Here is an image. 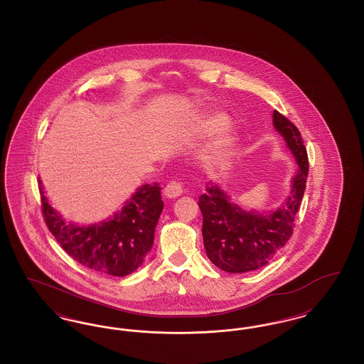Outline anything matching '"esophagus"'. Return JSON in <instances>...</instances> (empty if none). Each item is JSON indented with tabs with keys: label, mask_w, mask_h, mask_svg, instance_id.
Returning a JSON list of instances; mask_svg holds the SVG:
<instances>
[{
	"label": "esophagus",
	"mask_w": 364,
	"mask_h": 364,
	"mask_svg": "<svg viewBox=\"0 0 364 364\" xmlns=\"http://www.w3.org/2000/svg\"><path fill=\"white\" fill-rule=\"evenodd\" d=\"M164 195H165L168 199H176V198H178V196L183 195V187H181L180 183L172 181V183H169V184L165 187Z\"/></svg>",
	"instance_id": "34e87169"
}]
</instances>
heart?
<instances>
[{
  "label": "heart",
  "mask_w": 364,
  "mask_h": 364,
  "mask_svg": "<svg viewBox=\"0 0 364 364\" xmlns=\"http://www.w3.org/2000/svg\"><path fill=\"white\" fill-rule=\"evenodd\" d=\"M226 122H228V117L224 113H214V114L208 116L199 124L198 131H199V134L206 135V136L213 135L214 132H217L220 129L223 124H225ZM235 140H236V131L232 125L228 124L225 127L221 129V131L218 132L217 138L211 146L213 159L220 161V159L225 158L228 153L232 150V147L235 144Z\"/></svg>",
  "instance_id": "1"
}]
</instances>
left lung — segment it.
<instances>
[{
    "label": "left lung",
    "mask_w": 364,
    "mask_h": 364,
    "mask_svg": "<svg viewBox=\"0 0 364 364\" xmlns=\"http://www.w3.org/2000/svg\"><path fill=\"white\" fill-rule=\"evenodd\" d=\"M273 125L297 165L289 193L276 210L242 208L221 183H210L206 192L199 196L208 258L228 273H247L263 267L276 257L294 232V217L309 176L307 150L299 129L277 110L273 112Z\"/></svg>",
    "instance_id": "1"
}]
</instances>
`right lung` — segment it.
<instances>
[{"mask_svg":"<svg viewBox=\"0 0 364 364\" xmlns=\"http://www.w3.org/2000/svg\"><path fill=\"white\" fill-rule=\"evenodd\" d=\"M39 192L49 230L63 250L85 267L104 276L124 277L139 269L149 255L164 208L158 184L140 186L113 215L90 225L68 223L53 208L41 178Z\"/></svg>","mask_w":364,"mask_h":364,"instance_id":"add662e5","label":"right lung"}]
</instances>
